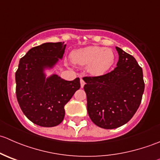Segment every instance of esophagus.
<instances>
[{"mask_svg":"<svg viewBox=\"0 0 160 160\" xmlns=\"http://www.w3.org/2000/svg\"><path fill=\"white\" fill-rule=\"evenodd\" d=\"M84 84H85L84 80H83V79H80V87H81V88H83V86H84Z\"/></svg>","mask_w":160,"mask_h":160,"instance_id":"34e87169","label":"esophagus"}]
</instances>
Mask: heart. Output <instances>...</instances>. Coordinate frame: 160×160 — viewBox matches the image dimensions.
Returning <instances> with one entry per match:
<instances>
[{"mask_svg": "<svg viewBox=\"0 0 160 160\" xmlns=\"http://www.w3.org/2000/svg\"><path fill=\"white\" fill-rule=\"evenodd\" d=\"M71 58L74 63L88 66V71L93 76L104 74L114 62V54L110 49L101 46H88L73 51Z\"/></svg>", "mask_w": 160, "mask_h": 160, "instance_id": "heart-1", "label": "heart"}]
</instances>
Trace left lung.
<instances>
[{"label": "left lung", "mask_w": 160, "mask_h": 160, "mask_svg": "<svg viewBox=\"0 0 160 160\" xmlns=\"http://www.w3.org/2000/svg\"><path fill=\"white\" fill-rule=\"evenodd\" d=\"M116 49L119 59L114 70L83 78L89 117L105 129L118 128L133 117L145 89L142 69L135 58L120 48Z\"/></svg>", "instance_id": "obj_1"}]
</instances>
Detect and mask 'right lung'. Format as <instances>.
Listing matches in <instances>:
<instances>
[{"instance_id": "1", "label": "right lung", "mask_w": 160, "mask_h": 160, "mask_svg": "<svg viewBox=\"0 0 160 160\" xmlns=\"http://www.w3.org/2000/svg\"><path fill=\"white\" fill-rule=\"evenodd\" d=\"M64 42H46L32 48L19 61L15 72L16 97L22 112L32 122L42 127H54L62 122L64 106L80 89V78L72 81L56 74L46 77L62 59Z\"/></svg>"}]
</instances>
